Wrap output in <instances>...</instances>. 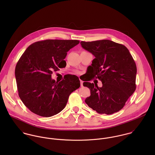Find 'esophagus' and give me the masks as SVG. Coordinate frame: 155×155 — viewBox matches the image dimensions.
<instances>
[{"label": "esophagus", "instance_id": "esophagus-1", "mask_svg": "<svg viewBox=\"0 0 155 155\" xmlns=\"http://www.w3.org/2000/svg\"><path fill=\"white\" fill-rule=\"evenodd\" d=\"M80 81H81V87H83V81H82V80H80Z\"/></svg>", "mask_w": 155, "mask_h": 155}]
</instances>
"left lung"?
<instances>
[{"label":"left lung","mask_w":155,"mask_h":155,"mask_svg":"<svg viewBox=\"0 0 155 155\" xmlns=\"http://www.w3.org/2000/svg\"><path fill=\"white\" fill-rule=\"evenodd\" d=\"M95 56L89 67L91 77L101 81L102 87L85 82L91 95L85 99L89 107L100 114H111L121 110L136 89L137 67L127 48L110 40L81 42Z\"/></svg>","instance_id":"left-lung-1"}]
</instances>
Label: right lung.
I'll list each match as a JSON object with an SVG mask.
<instances>
[{
	"label": "right lung",
	"mask_w": 155,
	"mask_h": 155,
	"mask_svg": "<svg viewBox=\"0 0 155 155\" xmlns=\"http://www.w3.org/2000/svg\"><path fill=\"white\" fill-rule=\"evenodd\" d=\"M79 44L77 40L48 39L30 45L22 54L15 76L19 97L31 112L46 117L58 114L70 94L80 87L75 75L66 74L60 82L51 78L53 71L66 64L67 52Z\"/></svg>",
	"instance_id": "right-lung-1"
}]
</instances>
